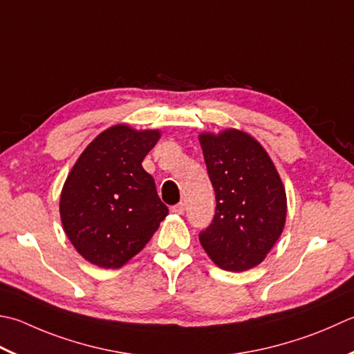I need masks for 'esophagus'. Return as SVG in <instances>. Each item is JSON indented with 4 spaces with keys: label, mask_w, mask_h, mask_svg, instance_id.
<instances>
[{
    "label": "esophagus",
    "mask_w": 354,
    "mask_h": 354,
    "mask_svg": "<svg viewBox=\"0 0 354 354\" xmlns=\"http://www.w3.org/2000/svg\"><path fill=\"white\" fill-rule=\"evenodd\" d=\"M185 212V204L184 203H179L176 205L171 207V213H176V214H184Z\"/></svg>",
    "instance_id": "esophagus-1"
}]
</instances>
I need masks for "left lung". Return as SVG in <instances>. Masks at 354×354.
<instances>
[{
  "instance_id": "obj_1",
  "label": "left lung",
  "mask_w": 354,
  "mask_h": 354,
  "mask_svg": "<svg viewBox=\"0 0 354 354\" xmlns=\"http://www.w3.org/2000/svg\"><path fill=\"white\" fill-rule=\"evenodd\" d=\"M216 195L201 245L219 268L245 272L259 266L281 238L287 218L286 187L266 149L247 131L199 135Z\"/></svg>"
}]
</instances>
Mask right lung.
<instances>
[{
  "mask_svg": "<svg viewBox=\"0 0 354 354\" xmlns=\"http://www.w3.org/2000/svg\"><path fill=\"white\" fill-rule=\"evenodd\" d=\"M159 138L158 129L116 124L101 131L68 171L59 198L61 223L90 264H127L169 214L141 164Z\"/></svg>",
  "mask_w": 354,
  "mask_h": 354,
  "instance_id": "1",
  "label": "right lung"
}]
</instances>
